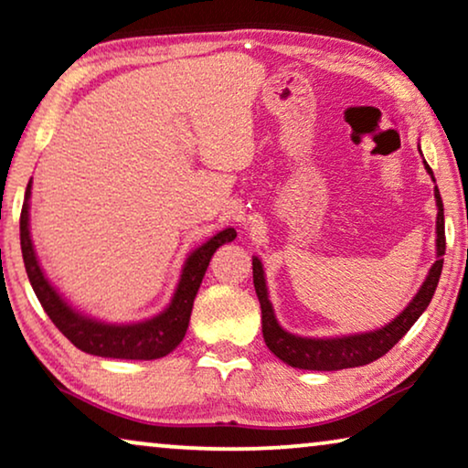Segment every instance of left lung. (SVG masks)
I'll return each mask as SVG.
<instances>
[{
    "label": "left lung",
    "instance_id": "obj_1",
    "mask_svg": "<svg viewBox=\"0 0 468 468\" xmlns=\"http://www.w3.org/2000/svg\"><path fill=\"white\" fill-rule=\"evenodd\" d=\"M426 169L432 176V169L429 163L424 161ZM434 180V177H432ZM434 199H437V261L431 267L429 275H426L422 288L413 297V301L403 309V314L397 315L390 324H386L379 331L363 333V335H350V337H335V339H309V337H297V335L286 333L284 328L275 320L273 307L267 299V286H265V273H262V265L259 259H252V278L256 297L261 301L262 312V337L269 350H271L280 360L286 365L307 368V371H339V368H352L363 367L373 363L390 352L399 339L410 331L432 299L434 291H437L441 269H443L445 254V218H443V201H441L439 188L434 186Z\"/></svg>",
    "mask_w": 468,
    "mask_h": 468
}]
</instances>
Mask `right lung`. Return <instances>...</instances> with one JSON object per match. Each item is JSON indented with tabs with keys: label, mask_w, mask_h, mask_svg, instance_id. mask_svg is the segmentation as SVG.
Here are the masks:
<instances>
[{
	"label": "right lung",
	"mask_w": 468,
	"mask_h": 468,
	"mask_svg": "<svg viewBox=\"0 0 468 468\" xmlns=\"http://www.w3.org/2000/svg\"><path fill=\"white\" fill-rule=\"evenodd\" d=\"M29 195L31 182L25 190V203L21 212V250L27 278L34 286L37 301L42 303L44 312L48 314L58 331L74 344L78 350L93 354L103 358H122V360H154L167 356L171 350L180 346L188 328L190 312H193V301L199 291L203 275L207 271L209 259L225 241H233L237 233L235 229H225L214 235L207 243L197 248L188 256L186 265L182 269L180 284L171 299V305L165 312L153 320L137 322V324H103V322L84 318L68 307L55 288L44 278L42 269L37 265L34 243L29 235Z\"/></svg>",
	"instance_id": "right-lung-1"
}]
</instances>
